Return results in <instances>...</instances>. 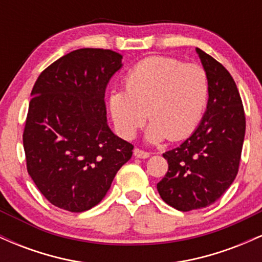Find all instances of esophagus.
Returning a JSON list of instances; mask_svg holds the SVG:
<instances>
[{"label": "esophagus", "instance_id": "34e87169", "mask_svg": "<svg viewBox=\"0 0 262 262\" xmlns=\"http://www.w3.org/2000/svg\"><path fill=\"white\" fill-rule=\"evenodd\" d=\"M134 156H135V158H138V159H146V158H149V156H150V152L144 151V150L135 148L134 149Z\"/></svg>", "mask_w": 262, "mask_h": 262}]
</instances>
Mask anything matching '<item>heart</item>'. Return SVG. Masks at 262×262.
Masks as SVG:
<instances>
[{
	"label": "heart",
	"instance_id": "1",
	"mask_svg": "<svg viewBox=\"0 0 262 262\" xmlns=\"http://www.w3.org/2000/svg\"><path fill=\"white\" fill-rule=\"evenodd\" d=\"M124 85L110 96L114 125L124 139H133L148 116L150 143L183 139L197 128L208 104L204 69L167 56L141 60L129 70Z\"/></svg>",
	"mask_w": 262,
	"mask_h": 262
}]
</instances>
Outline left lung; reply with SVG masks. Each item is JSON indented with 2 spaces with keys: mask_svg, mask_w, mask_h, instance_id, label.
Instances as JSON below:
<instances>
[{
  "mask_svg": "<svg viewBox=\"0 0 262 262\" xmlns=\"http://www.w3.org/2000/svg\"><path fill=\"white\" fill-rule=\"evenodd\" d=\"M209 80L206 113L181 145L162 154L169 170L158 183L162 200L173 208H206L235 180L245 137V114L237 87L221 62L196 48Z\"/></svg>",
  "mask_w": 262,
  "mask_h": 262,
  "instance_id": "obj_1",
  "label": "left lung"
}]
</instances>
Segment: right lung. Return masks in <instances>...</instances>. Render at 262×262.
I'll use <instances>...</instances> for the list:
<instances>
[{
	"instance_id": "1",
	"label": "right lung",
	"mask_w": 262,
	"mask_h": 262,
	"mask_svg": "<svg viewBox=\"0 0 262 262\" xmlns=\"http://www.w3.org/2000/svg\"><path fill=\"white\" fill-rule=\"evenodd\" d=\"M121 54L74 50L39 75L23 132L27 170L54 206L83 212L102 201L133 145L107 124L104 92Z\"/></svg>"
}]
</instances>
